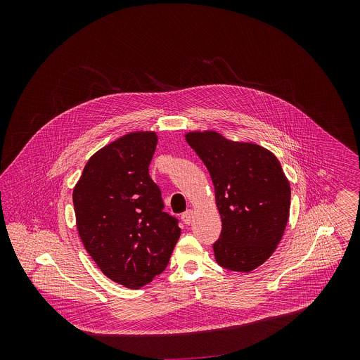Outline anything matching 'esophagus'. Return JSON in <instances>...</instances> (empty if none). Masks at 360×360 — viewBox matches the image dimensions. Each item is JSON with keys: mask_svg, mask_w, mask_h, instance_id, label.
Segmentation results:
<instances>
[{"mask_svg": "<svg viewBox=\"0 0 360 360\" xmlns=\"http://www.w3.org/2000/svg\"><path fill=\"white\" fill-rule=\"evenodd\" d=\"M193 216H194V212L191 209H188L187 212H184L181 214V220L184 221V224H190L193 221Z\"/></svg>", "mask_w": 360, "mask_h": 360, "instance_id": "34e87169", "label": "esophagus"}]
</instances>
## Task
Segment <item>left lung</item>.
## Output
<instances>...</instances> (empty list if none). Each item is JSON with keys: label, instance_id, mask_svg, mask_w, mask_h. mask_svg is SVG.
I'll list each match as a JSON object with an SVG mask.
<instances>
[{"label": "left lung", "instance_id": "left-lung-1", "mask_svg": "<svg viewBox=\"0 0 360 360\" xmlns=\"http://www.w3.org/2000/svg\"><path fill=\"white\" fill-rule=\"evenodd\" d=\"M209 170L221 217L216 262L250 273L273 255L290 217L291 187L276 155L252 141L204 130L184 134Z\"/></svg>", "mask_w": 360, "mask_h": 360}]
</instances>
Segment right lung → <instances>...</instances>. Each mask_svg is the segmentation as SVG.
Returning <instances> with one entry per match:
<instances>
[{"mask_svg": "<svg viewBox=\"0 0 360 360\" xmlns=\"http://www.w3.org/2000/svg\"><path fill=\"white\" fill-rule=\"evenodd\" d=\"M156 144L155 131L122 136L87 160L73 188L86 251L108 278L131 290L166 269L181 233L150 177Z\"/></svg>", "mask_w": 360, "mask_h": 360, "instance_id": "add662e5", "label": "right lung"}]
</instances>
